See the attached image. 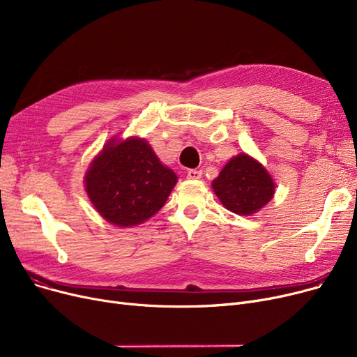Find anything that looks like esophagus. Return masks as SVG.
<instances>
[{
    "mask_svg": "<svg viewBox=\"0 0 357 357\" xmlns=\"http://www.w3.org/2000/svg\"><path fill=\"white\" fill-rule=\"evenodd\" d=\"M202 176L201 171H197V169H190L188 172H186V178L188 179H199Z\"/></svg>",
    "mask_w": 357,
    "mask_h": 357,
    "instance_id": "1",
    "label": "esophagus"
}]
</instances>
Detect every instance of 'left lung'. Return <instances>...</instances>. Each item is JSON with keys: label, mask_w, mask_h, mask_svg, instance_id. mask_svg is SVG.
<instances>
[{"label": "left lung", "mask_w": 357, "mask_h": 357, "mask_svg": "<svg viewBox=\"0 0 357 357\" xmlns=\"http://www.w3.org/2000/svg\"><path fill=\"white\" fill-rule=\"evenodd\" d=\"M213 190L229 211L252 215L272 199L275 182L264 165L240 153L221 169L213 181Z\"/></svg>", "instance_id": "8db88e82"}]
</instances>
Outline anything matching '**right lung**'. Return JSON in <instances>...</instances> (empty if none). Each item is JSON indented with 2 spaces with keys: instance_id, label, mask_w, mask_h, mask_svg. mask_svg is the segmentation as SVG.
I'll return each instance as SVG.
<instances>
[{
  "instance_id": "right-lung-1",
  "label": "right lung",
  "mask_w": 357,
  "mask_h": 357,
  "mask_svg": "<svg viewBox=\"0 0 357 357\" xmlns=\"http://www.w3.org/2000/svg\"><path fill=\"white\" fill-rule=\"evenodd\" d=\"M172 169L162 165L140 137L111 139L91 162L85 190L93 207L108 222L131 227L155 215L176 185Z\"/></svg>"
}]
</instances>
